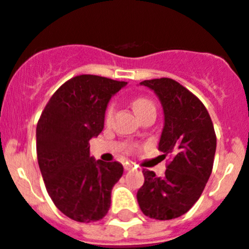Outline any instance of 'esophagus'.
I'll return each mask as SVG.
<instances>
[{
    "mask_svg": "<svg viewBox=\"0 0 249 249\" xmlns=\"http://www.w3.org/2000/svg\"><path fill=\"white\" fill-rule=\"evenodd\" d=\"M123 167H124V171H131V169L133 168V164L124 163V164H123Z\"/></svg>",
    "mask_w": 249,
    "mask_h": 249,
    "instance_id": "obj_1",
    "label": "esophagus"
}]
</instances>
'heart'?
I'll use <instances>...</instances> for the list:
<instances>
[{"instance_id": "heart-1", "label": "heart", "mask_w": 249, "mask_h": 249, "mask_svg": "<svg viewBox=\"0 0 249 249\" xmlns=\"http://www.w3.org/2000/svg\"><path fill=\"white\" fill-rule=\"evenodd\" d=\"M132 107H133V109L136 111V113L140 116V118L142 117V116H143L146 112H148L149 109H156L153 102L146 97L135 98V100H133V102H132ZM112 116H113V106L109 105L108 107H107V109H106V113H105L106 122H109L112 118Z\"/></svg>"}]
</instances>
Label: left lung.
<instances>
[{
	"instance_id": "8db88e82",
	"label": "left lung",
	"mask_w": 249,
	"mask_h": 249,
	"mask_svg": "<svg viewBox=\"0 0 249 249\" xmlns=\"http://www.w3.org/2000/svg\"><path fill=\"white\" fill-rule=\"evenodd\" d=\"M141 85L153 89L163 106L158 148L169 160L163 177L143 171L137 201L144 215L167 221L188 212L201 197L212 173L217 137L204 105L181 83L163 77Z\"/></svg>"
}]
</instances>
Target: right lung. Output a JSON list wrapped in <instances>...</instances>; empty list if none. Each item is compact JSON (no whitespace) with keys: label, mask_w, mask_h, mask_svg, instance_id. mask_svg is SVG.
<instances>
[{"label":"right lung","mask_w":249,"mask_h":249,"mask_svg":"<svg viewBox=\"0 0 249 249\" xmlns=\"http://www.w3.org/2000/svg\"><path fill=\"white\" fill-rule=\"evenodd\" d=\"M126 83L94 74L72 77L52 94L37 122V160L46 190L73 221L102 219L112 187L122 177L121 163L89 157V140L102 132L107 103Z\"/></svg>","instance_id":"1"}]
</instances>
